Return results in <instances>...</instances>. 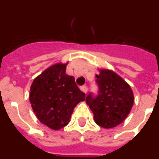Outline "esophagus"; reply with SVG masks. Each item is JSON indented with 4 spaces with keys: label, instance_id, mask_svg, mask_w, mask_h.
Segmentation results:
<instances>
[{
    "label": "esophagus",
    "instance_id": "esophagus-1",
    "mask_svg": "<svg viewBox=\"0 0 159 159\" xmlns=\"http://www.w3.org/2000/svg\"><path fill=\"white\" fill-rule=\"evenodd\" d=\"M80 89H81V91H82L83 92H84V93H85V94H86V93H87V92H88V88H87V87H86V86H83V87H81Z\"/></svg>",
    "mask_w": 159,
    "mask_h": 159
}]
</instances>
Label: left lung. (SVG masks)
<instances>
[{
  "instance_id": "1",
  "label": "left lung",
  "mask_w": 159,
  "mask_h": 159,
  "mask_svg": "<svg viewBox=\"0 0 159 159\" xmlns=\"http://www.w3.org/2000/svg\"><path fill=\"white\" fill-rule=\"evenodd\" d=\"M98 94L90 93L87 104L94 114L95 123L103 128H112L127 117L134 103V95L129 84L111 70H100L95 75Z\"/></svg>"
}]
</instances>
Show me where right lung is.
<instances>
[{
	"instance_id": "add662e5",
	"label": "right lung",
	"mask_w": 159,
	"mask_h": 159,
	"mask_svg": "<svg viewBox=\"0 0 159 159\" xmlns=\"http://www.w3.org/2000/svg\"><path fill=\"white\" fill-rule=\"evenodd\" d=\"M66 64H57L35 79L29 100L37 119L52 130H60L69 123L75 107L85 100L75 78L66 74Z\"/></svg>"
}]
</instances>
